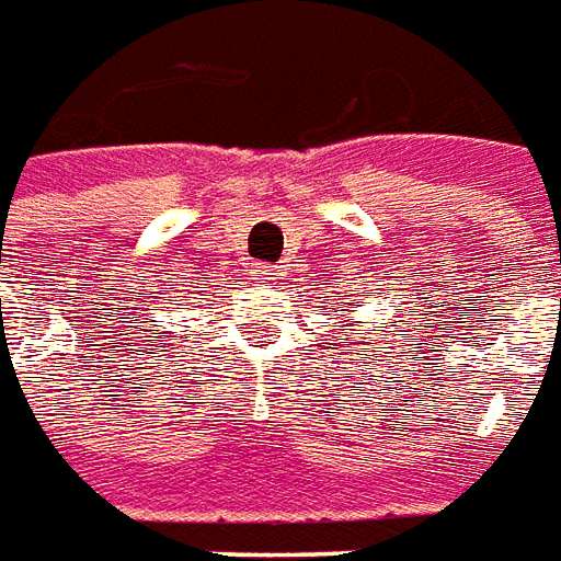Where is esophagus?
I'll list each match as a JSON object with an SVG mask.
<instances>
[{"label": "esophagus", "instance_id": "esophagus-1", "mask_svg": "<svg viewBox=\"0 0 561 561\" xmlns=\"http://www.w3.org/2000/svg\"><path fill=\"white\" fill-rule=\"evenodd\" d=\"M256 274H262V280H274V277H277V268H274V265H260V268H256Z\"/></svg>", "mask_w": 561, "mask_h": 561}]
</instances>
